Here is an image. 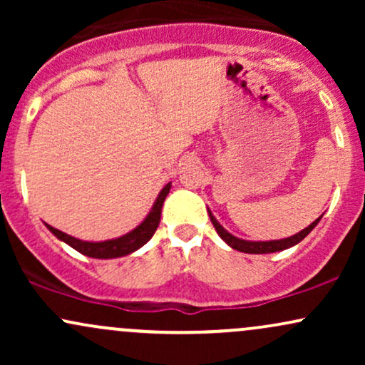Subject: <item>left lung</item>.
<instances>
[{
	"label": "left lung",
	"instance_id": "1",
	"mask_svg": "<svg viewBox=\"0 0 365 365\" xmlns=\"http://www.w3.org/2000/svg\"><path fill=\"white\" fill-rule=\"evenodd\" d=\"M207 212H209V217H211V221H212V226H215V228H216L217 235L223 238V240H225L226 244H228L230 247H232V249L240 250V252H245V254H269V252H279V250H284V249H288V247L297 245V244H299V242H302L304 238L307 237L309 233L312 232L314 226L319 223V220H321V216H319L316 221H314V223H311V225L307 226V228L302 230V232H299V233H297V235H293V237L282 238V240L249 242V240H242V238L233 237L232 233L226 232L223 226L217 223V220H216L215 216L211 215V211H209V209H207Z\"/></svg>",
	"mask_w": 365,
	"mask_h": 365
}]
</instances>
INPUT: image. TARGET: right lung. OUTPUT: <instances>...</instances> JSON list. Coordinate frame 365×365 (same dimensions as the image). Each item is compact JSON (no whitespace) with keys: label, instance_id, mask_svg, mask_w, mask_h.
<instances>
[{"label":"right lung","instance_id":"1","mask_svg":"<svg viewBox=\"0 0 365 365\" xmlns=\"http://www.w3.org/2000/svg\"><path fill=\"white\" fill-rule=\"evenodd\" d=\"M170 187L171 183H166V187L159 192L156 202H154L153 209L148 215L142 223L137 226L135 230L127 233V235L115 238V240H106V242H83L78 240V238L66 235V233L60 232V230L53 228V226L46 225L49 228V232L53 233L54 237H58L60 240L68 244L70 247H73L75 250L83 255H89V257L94 259H115V257H121V255L132 254L133 250L140 249L142 245L148 244L150 240V237L154 235V232L158 230L159 226V220H161V207L163 202H165L166 195L170 194Z\"/></svg>","mask_w":365,"mask_h":365}]
</instances>
